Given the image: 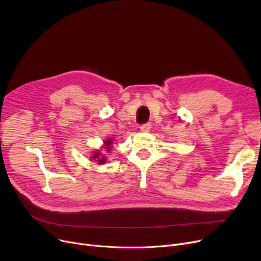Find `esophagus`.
Here are the masks:
<instances>
[{
  "label": "esophagus",
  "instance_id": "1",
  "mask_svg": "<svg viewBox=\"0 0 261 261\" xmlns=\"http://www.w3.org/2000/svg\"><path fill=\"white\" fill-rule=\"evenodd\" d=\"M150 129H151V123H150V122L144 123V125H141V126H140V130H141L142 132H149Z\"/></svg>",
  "mask_w": 261,
  "mask_h": 261
}]
</instances>
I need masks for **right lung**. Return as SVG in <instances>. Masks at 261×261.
I'll return each mask as SVG.
<instances>
[{
    "label": "right lung",
    "mask_w": 261,
    "mask_h": 261,
    "mask_svg": "<svg viewBox=\"0 0 261 261\" xmlns=\"http://www.w3.org/2000/svg\"><path fill=\"white\" fill-rule=\"evenodd\" d=\"M113 144V140H106L105 141V149L106 151H110L111 150V145ZM93 160L97 161L98 164H103L106 162V156L103 154H101L99 151H95L94 155H93Z\"/></svg>",
    "instance_id": "obj_1"
}]
</instances>
